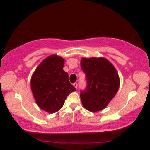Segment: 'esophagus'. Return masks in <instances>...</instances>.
<instances>
[{
    "mask_svg": "<svg viewBox=\"0 0 150 150\" xmlns=\"http://www.w3.org/2000/svg\"><path fill=\"white\" fill-rule=\"evenodd\" d=\"M73 86H75V88H78V83H74Z\"/></svg>",
    "mask_w": 150,
    "mask_h": 150,
    "instance_id": "1",
    "label": "esophagus"
}]
</instances>
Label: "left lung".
<instances>
[{
  "instance_id": "8db88e82",
  "label": "left lung",
  "mask_w": 150,
  "mask_h": 150,
  "mask_svg": "<svg viewBox=\"0 0 150 150\" xmlns=\"http://www.w3.org/2000/svg\"><path fill=\"white\" fill-rule=\"evenodd\" d=\"M81 66L87 83L86 89L81 91L83 105L89 111H100L118 91V74L114 66L104 58H83Z\"/></svg>"
}]
</instances>
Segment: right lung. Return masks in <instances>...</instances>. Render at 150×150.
<instances>
[{
	"instance_id": "right-lung-1",
	"label": "right lung",
	"mask_w": 150,
	"mask_h": 150,
	"mask_svg": "<svg viewBox=\"0 0 150 150\" xmlns=\"http://www.w3.org/2000/svg\"><path fill=\"white\" fill-rule=\"evenodd\" d=\"M64 59L51 55L38 67L31 78V89L36 103L49 113L59 111L67 96L76 88L69 83L67 72L63 70Z\"/></svg>"
}]
</instances>
